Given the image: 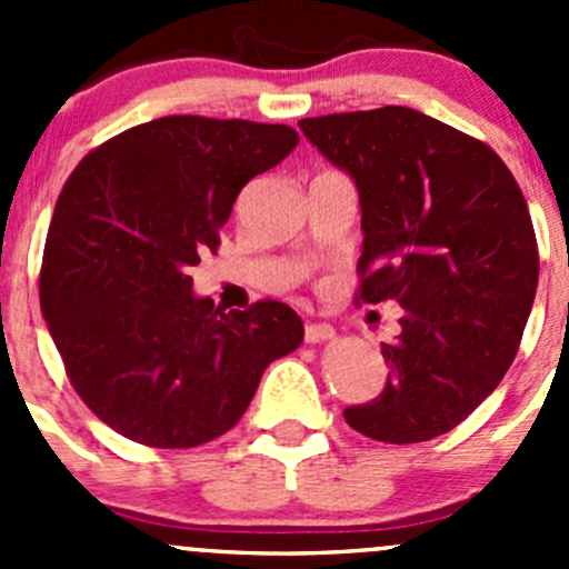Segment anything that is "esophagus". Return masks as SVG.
<instances>
[{
	"label": "esophagus",
	"mask_w": 569,
	"mask_h": 569,
	"mask_svg": "<svg viewBox=\"0 0 569 569\" xmlns=\"http://www.w3.org/2000/svg\"><path fill=\"white\" fill-rule=\"evenodd\" d=\"M336 336V330H332L330 325H306V341L308 343H321V341H327V338H332Z\"/></svg>",
	"instance_id": "esophagus-1"
}]
</instances>
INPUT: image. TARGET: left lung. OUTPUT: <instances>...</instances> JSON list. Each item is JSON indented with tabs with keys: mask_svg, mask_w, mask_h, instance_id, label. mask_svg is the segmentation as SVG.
<instances>
[{
	"mask_svg": "<svg viewBox=\"0 0 569 569\" xmlns=\"http://www.w3.org/2000/svg\"><path fill=\"white\" fill-rule=\"evenodd\" d=\"M300 129L358 187V300H396L382 393L343 410L382 443L451 432L503 380L539 278L529 206L490 146L410 107L321 114Z\"/></svg>",
	"mask_w": 569,
	"mask_h": 569,
	"instance_id": "8db88e82",
	"label": "left lung"
}]
</instances>
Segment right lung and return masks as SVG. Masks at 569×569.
Instances as JSON below:
<instances>
[{
  "mask_svg": "<svg viewBox=\"0 0 569 569\" xmlns=\"http://www.w3.org/2000/svg\"><path fill=\"white\" fill-rule=\"evenodd\" d=\"M297 142L291 126L168 114L90 151L62 187L40 311L73 391L123 438L153 449L220 438L263 369L302 343L283 302L226 313L189 278L244 183Z\"/></svg>",
  "mask_w": 569,
  "mask_h": 569,
  "instance_id": "add662e5",
  "label": "right lung"
}]
</instances>
